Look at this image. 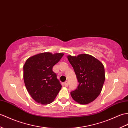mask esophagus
<instances>
[{
	"instance_id": "obj_1",
	"label": "esophagus",
	"mask_w": 128,
	"mask_h": 128,
	"mask_svg": "<svg viewBox=\"0 0 128 128\" xmlns=\"http://www.w3.org/2000/svg\"><path fill=\"white\" fill-rule=\"evenodd\" d=\"M68 85H69V82H68V81H66V82L64 83V86H65V87H68Z\"/></svg>"
}]
</instances>
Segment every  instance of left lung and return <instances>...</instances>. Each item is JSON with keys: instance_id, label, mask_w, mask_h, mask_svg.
I'll return each mask as SVG.
<instances>
[{"instance_id": "8db88e82", "label": "left lung", "mask_w": 128, "mask_h": 128, "mask_svg": "<svg viewBox=\"0 0 128 128\" xmlns=\"http://www.w3.org/2000/svg\"><path fill=\"white\" fill-rule=\"evenodd\" d=\"M79 82L78 88L70 93L72 99L80 104L90 103L99 96L105 79L104 65L90 54L68 56Z\"/></svg>"}]
</instances>
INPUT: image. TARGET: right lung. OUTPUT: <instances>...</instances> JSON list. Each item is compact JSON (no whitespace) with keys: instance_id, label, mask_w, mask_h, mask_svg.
Returning a JSON list of instances; mask_svg holds the SVG:
<instances>
[{"instance_id":"obj_1","label":"right lung","mask_w":128,"mask_h":128,"mask_svg":"<svg viewBox=\"0 0 128 128\" xmlns=\"http://www.w3.org/2000/svg\"><path fill=\"white\" fill-rule=\"evenodd\" d=\"M63 55L62 53H41L29 57L23 65L26 90L38 103H52L61 90L62 86L52 68Z\"/></svg>"}]
</instances>
